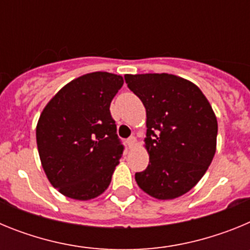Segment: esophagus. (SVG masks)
I'll list each match as a JSON object with an SVG mask.
<instances>
[{
	"label": "esophagus",
	"mask_w": 250,
	"mask_h": 250,
	"mask_svg": "<svg viewBox=\"0 0 250 250\" xmlns=\"http://www.w3.org/2000/svg\"><path fill=\"white\" fill-rule=\"evenodd\" d=\"M136 144H138V141H136V138L135 136H131V138L127 140V145H129L130 149H132V147H135Z\"/></svg>",
	"instance_id": "34e87169"
}]
</instances>
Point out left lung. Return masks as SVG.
<instances>
[{
    "label": "left lung",
    "mask_w": 250,
    "mask_h": 250,
    "mask_svg": "<svg viewBox=\"0 0 250 250\" xmlns=\"http://www.w3.org/2000/svg\"><path fill=\"white\" fill-rule=\"evenodd\" d=\"M125 81L146 110L150 161L136 183L155 199H176L199 183L215 155L213 107L195 83L176 75L127 74Z\"/></svg>",
    "instance_id": "obj_1"
}]
</instances>
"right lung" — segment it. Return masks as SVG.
Segmentation results:
<instances>
[{
    "instance_id": "obj_1",
    "label": "right lung",
    "mask_w": 250,
    "mask_h": 250,
    "mask_svg": "<svg viewBox=\"0 0 250 250\" xmlns=\"http://www.w3.org/2000/svg\"><path fill=\"white\" fill-rule=\"evenodd\" d=\"M120 75L90 72L66 83L40 115L36 141L48 182L62 195L91 200L109 188L123 155L110 104Z\"/></svg>"
}]
</instances>
